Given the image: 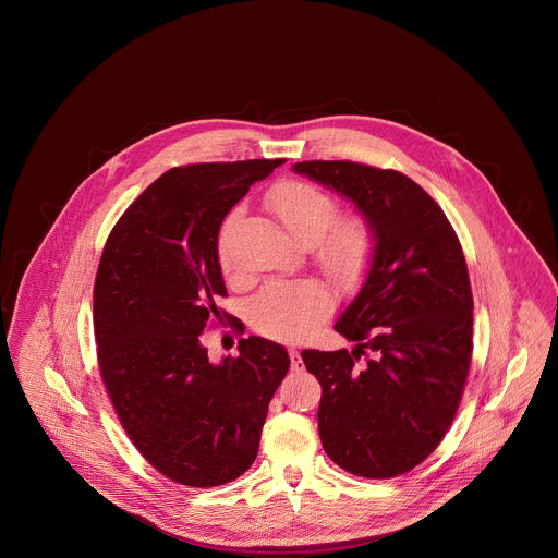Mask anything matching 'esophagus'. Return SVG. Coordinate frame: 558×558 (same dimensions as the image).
<instances>
[{"label": "esophagus", "instance_id": "esophagus-1", "mask_svg": "<svg viewBox=\"0 0 558 558\" xmlns=\"http://www.w3.org/2000/svg\"><path fill=\"white\" fill-rule=\"evenodd\" d=\"M289 357H291V371H295V373H300V371H304V364H302V357H300V353L295 351V349H289Z\"/></svg>", "mask_w": 558, "mask_h": 558}]
</instances>
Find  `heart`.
<instances>
[{
	"mask_svg": "<svg viewBox=\"0 0 558 558\" xmlns=\"http://www.w3.org/2000/svg\"><path fill=\"white\" fill-rule=\"evenodd\" d=\"M269 205L298 243L313 245L325 269L342 280H357L373 254V233L360 218L338 220V201L311 183L284 181L269 194ZM218 260L231 271L225 231L218 241ZM333 308L329 289L315 280L274 282L252 302L254 329L274 340H300Z\"/></svg>",
	"mask_w": 558,
	"mask_h": 558,
	"instance_id": "b5f03b06",
	"label": "heart"
}]
</instances>
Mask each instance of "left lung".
<instances>
[{"instance_id":"8db88e82","label":"left lung","mask_w":558,"mask_h":558,"mask_svg":"<svg viewBox=\"0 0 558 558\" xmlns=\"http://www.w3.org/2000/svg\"><path fill=\"white\" fill-rule=\"evenodd\" d=\"M293 170L336 190L366 218L373 258L336 331L351 351H302L323 386L317 430L347 472L390 480L448 433L472 357V291L441 207L395 170L302 161Z\"/></svg>"}]
</instances>
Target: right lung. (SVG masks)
Listing matches in <instances>:
<instances>
[{
  "instance_id": "1",
  "label": "right lung",
  "mask_w": 558,
  "mask_h": 558,
  "mask_svg": "<svg viewBox=\"0 0 558 558\" xmlns=\"http://www.w3.org/2000/svg\"><path fill=\"white\" fill-rule=\"evenodd\" d=\"M284 158L172 168L108 235L95 280L97 357L136 450L168 480L211 488L256 459L269 402L289 371L284 347L250 336L209 362L203 331L225 311L218 229ZM245 331L241 320L231 323Z\"/></svg>"
}]
</instances>
